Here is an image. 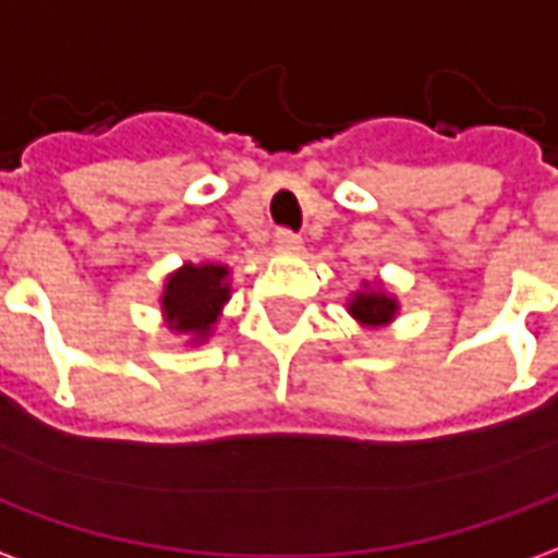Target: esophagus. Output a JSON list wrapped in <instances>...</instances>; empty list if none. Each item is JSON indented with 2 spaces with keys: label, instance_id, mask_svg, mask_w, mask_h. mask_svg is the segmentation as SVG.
<instances>
[{
  "label": "esophagus",
  "instance_id": "34e87169",
  "mask_svg": "<svg viewBox=\"0 0 558 558\" xmlns=\"http://www.w3.org/2000/svg\"><path fill=\"white\" fill-rule=\"evenodd\" d=\"M302 244V235L292 230H278V235H275V247H278V251H299Z\"/></svg>",
  "mask_w": 558,
  "mask_h": 558
}]
</instances>
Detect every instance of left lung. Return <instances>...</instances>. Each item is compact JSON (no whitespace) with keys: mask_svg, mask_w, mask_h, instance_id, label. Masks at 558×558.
Instances as JSON below:
<instances>
[{"mask_svg":"<svg viewBox=\"0 0 558 558\" xmlns=\"http://www.w3.org/2000/svg\"><path fill=\"white\" fill-rule=\"evenodd\" d=\"M350 314L362 326H386L398 314V302L386 292H355L350 302Z\"/></svg>","mask_w":558,"mask_h":558,"instance_id":"1","label":"left lung"}]
</instances>
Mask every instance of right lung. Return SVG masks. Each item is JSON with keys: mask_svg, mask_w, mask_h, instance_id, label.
I'll list each match as a JSON object with an SVG mask.
<instances>
[{"mask_svg": "<svg viewBox=\"0 0 558 558\" xmlns=\"http://www.w3.org/2000/svg\"><path fill=\"white\" fill-rule=\"evenodd\" d=\"M227 266L203 263V266L179 268L163 287V314L172 331H194L196 338H206L218 323L223 302L230 299Z\"/></svg>", "mask_w": 558, "mask_h": 558, "instance_id": "obj_1", "label": "right lung"}]
</instances>
